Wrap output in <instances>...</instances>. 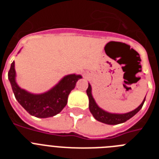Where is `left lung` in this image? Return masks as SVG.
<instances>
[{"mask_svg": "<svg viewBox=\"0 0 159 159\" xmlns=\"http://www.w3.org/2000/svg\"><path fill=\"white\" fill-rule=\"evenodd\" d=\"M87 94H88V98H89V110L91 111V113L92 114V116H94V118L96 120H98V121L101 122V123L110 125H116L124 123L127 120L130 119L131 117H133L143 107V103L145 102L146 99L145 97V99H144L143 102L140 104V106L136 108L135 110L132 111L126 114H111L102 110L100 107H98V105L96 104V102L94 100L93 97H92V87H91V85L89 84H88V88L87 89Z\"/></svg>", "mask_w": 159, "mask_h": 159, "instance_id": "8db88e82", "label": "left lung"}]
</instances>
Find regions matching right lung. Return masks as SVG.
<instances>
[{"mask_svg": "<svg viewBox=\"0 0 159 159\" xmlns=\"http://www.w3.org/2000/svg\"><path fill=\"white\" fill-rule=\"evenodd\" d=\"M16 71L14 61L11 64L8 77L16 100L31 116L37 118L52 117L63 110L67 102V97L75 84L81 79L80 75H68L60 81L50 91L40 95H33L20 88L15 81Z\"/></svg>", "mask_w": 159, "mask_h": 159, "instance_id": "add662e5", "label": "right lung"}]
</instances>
